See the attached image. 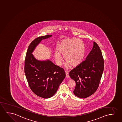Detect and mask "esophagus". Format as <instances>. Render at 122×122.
Returning a JSON list of instances; mask_svg holds the SVG:
<instances>
[{
  "mask_svg": "<svg viewBox=\"0 0 122 122\" xmlns=\"http://www.w3.org/2000/svg\"><path fill=\"white\" fill-rule=\"evenodd\" d=\"M65 72H66V77L67 78H69V74H68V71H65Z\"/></svg>",
  "mask_w": 122,
  "mask_h": 122,
  "instance_id": "34e87169",
  "label": "esophagus"
}]
</instances>
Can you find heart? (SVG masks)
Wrapping results in <instances>:
<instances>
[{"label": "heart", "mask_w": 122, "mask_h": 122, "mask_svg": "<svg viewBox=\"0 0 122 122\" xmlns=\"http://www.w3.org/2000/svg\"><path fill=\"white\" fill-rule=\"evenodd\" d=\"M57 51H55V58L59 65L62 63V57L67 61L66 66L71 64L72 66H78L81 63L85 57L86 47L81 40L76 38L65 39L60 41L57 46Z\"/></svg>", "instance_id": "obj_1"}]
</instances>
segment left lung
<instances>
[{
  "mask_svg": "<svg viewBox=\"0 0 122 122\" xmlns=\"http://www.w3.org/2000/svg\"><path fill=\"white\" fill-rule=\"evenodd\" d=\"M86 59L72 69L69 76L76 83L73 93L77 97L86 98L98 88L104 68V60L101 50L94 42Z\"/></svg>",
  "mask_w": 122,
  "mask_h": 122,
  "instance_id": "1",
  "label": "left lung"
}]
</instances>
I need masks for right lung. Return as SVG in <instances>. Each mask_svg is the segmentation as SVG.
<instances>
[{
	"label": "right lung",
	"instance_id": "right-lung-1",
	"mask_svg": "<svg viewBox=\"0 0 122 122\" xmlns=\"http://www.w3.org/2000/svg\"><path fill=\"white\" fill-rule=\"evenodd\" d=\"M51 36L46 35L37 37L28 46L25 56L24 72L30 88L36 95L44 99L52 97L66 77L62 67L50 60H36L32 52L42 39Z\"/></svg>",
	"mask_w": 122,
	"mask_h": 122
}]
</instances>
